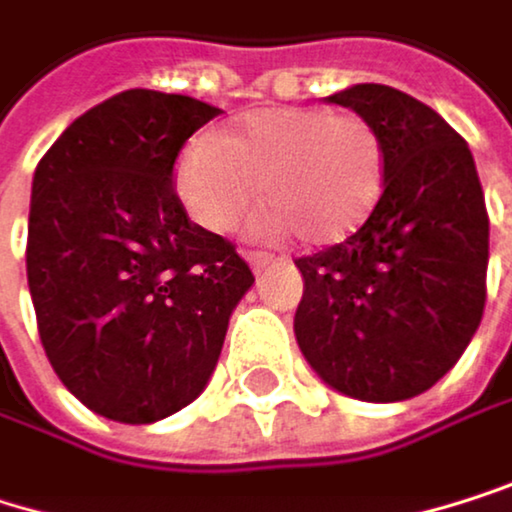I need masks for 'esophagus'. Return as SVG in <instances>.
Listing matches in <instances>:
<instances>
[{
  "label": "esophagus",
  "mask_w": 512,
  "mask_h": 512,
  "mask_svg": "<svg viewBox=\"0 0 512 512\" xmlns=\"http://www.w3.org/2000/svg\"><path fill=\"white\" fill-rule=\"evenodd\" d=\"M248 264H251L254 276H261L264 270H270L276 264V258H273V254H267V251H251L248 254Z\"/></svg>",
  "instance_id": "obj_1"
}]
</instances>
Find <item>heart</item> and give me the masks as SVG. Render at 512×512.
I'll use <instances>...</instances> for the list:
<instances>
[{
	"mask_svg": "<svg viewBox=\"0 0 512 512\" xmlns=\"http://www.w3.org/2000/svg\"><path fill=\"white\" fill-rule=\"evenodd\" d=\"M385 148L370 121L324 105L251 112L224 139L200 133L178 157L175 188L197 224L236 230L264 200L270 224L309 245L349 239L376 209Z\"/></svg>",
	"mask_w": 512,
	"mask_h": 512,
	"instance_id": "1",
	"label": "heart"
}]
</instances>
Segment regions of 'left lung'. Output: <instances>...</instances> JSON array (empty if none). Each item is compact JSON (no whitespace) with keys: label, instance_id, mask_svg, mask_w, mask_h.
Segmentation results:
<instances>
[{"label":"left lung","instance_id":"1","mask_svg":"<svg viewBox=\"0 0 512 512\" xmlns=\"http://www.w3.org/2000/svg\"><path fill=\"white\" fill-rule=\"evenodd\" d=\"M327 102L382 139L385 178L370 218L346 242L297 258L303 300L294 337L334 391L397 404L440 382L486 306L489 215L467 142L425 102L352 84Z\"/></svg>","mask_w":512,"mask_h":512}]
</instances>
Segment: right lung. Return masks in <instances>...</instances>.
<instances>
[{"mask_svg": "<svg viewBox=\"0 0 512 512\" xmlns=\"http://www.w3.org/2000/svg\"><path fill=\"white\" fill-rule=\"evenodd\" d=\"M221 108L124 90L72 121L32 175L26 279L45 355L96 416L160 422L209 385L254 285L172 191V163Z\"/></svg>", "mask_w": 512, "mask_h": 512, "instance_id": "obj_1", "label": "right lung"}]
</instances>
